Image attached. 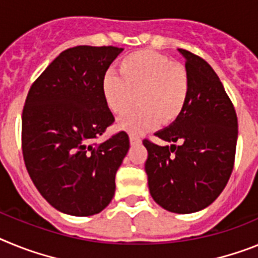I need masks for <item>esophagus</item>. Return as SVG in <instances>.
<instances>
[{"label":"esophagus","mask_w":258,"mask_h":258,"mask_svg":"<svg viewBox=\"0 0 258 258\" xmlns=\"http://www.w3.org/2000/svg\"><path fill=\"white\" fill-rule=\"evenodd\" d=\"M130 142H131V144L134 145V144H140V142H142V140H140V138H139V136L130 135Z\"/></svg>","instance_id":"esophagus-1"}]
</instances>
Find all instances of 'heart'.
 Returning a JSON list of instances; mask_svg holds the SVG:
<instances>
[{"instance_id": "obj_1", "label": "heart", "mask_w": 258, "mask_h": 258, "mask_svg": "<svg viewBox=\"0 0 258 258\" xmlns=\"http://www.w3.org/2000/svg\"><path fill=\"white\" fill-rule=\"evenodd\" d=\"M101 91L111 113L122 114L136 97L139 104L118 122L119 128L142 134L157 123L178 119L187 105L189 78L183 67L153 50H139L119 62V75L107 71Z\"/></svg>"}]
</instances>
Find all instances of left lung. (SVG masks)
Listing matches in <instances>:
<instances>
[{
    "label": "left lung",
    "instance_id": "obj_1",
    "mask_svg": "<svg viewBox=\"0 0 258 258\" xmlns=\"http://www.w3.org/2000/svg\"><path fill=\"white\" fill-rule=\"evenodd\" d=\"M185 61L189 95L183 113L154 135L170 145L143 144L153 200L163 209L189 214L209 207L234 169L237 118L216 71L203 58L178 49Z\"/></svg>",
    "mask_w": 258,
    "mask_h": 258
}]
</instances>
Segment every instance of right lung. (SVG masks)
<instances>
[{
    "label": "right lung",
    "instance_id": "add662e5",
    "mask_svg": "<svg viewBox=\"0 0 258 258\" xmlns=\"http://www.w3.org/2000/svg\"><path fill=\"white\" fill-rule=\"evenodd\" d=\"M123 48L62 51L31 87L22 115L24 163L41 196L64 214L93 216L110 204L130 149L120 131L95 143L114 122L101 83Z\"/></svg>",
    "mask_w": 258,
    "mask_h": 258
}]
</instances>
